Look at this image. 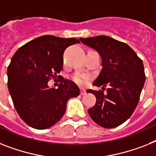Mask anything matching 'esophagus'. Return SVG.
<instances>
[{"label": "esophagus", "mask_w": 156, "mask_h": 156, "mask_svg": "<svg viewBox=\"0 0 156 156\" xmlns=\"http://www.w3.org/2000/svg\"><path fill=\"white\" fill-rule=\"evenodd\" d=\"M86 94V91L84 89H80V95L81 96H84Z\"/></svg>", "instance_id": "esophagus-1"}]
</instances>
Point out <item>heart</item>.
<instances>
[{"label":"heart","mask_w":156,"mask_h":156,"mask_svg":"<svg viewBox=\"0 0 156 156\" xmlns=\"http://www.w3.org/2000/svg\"><path fill=\"white\" fill-rule=\"evenodd\" d=\"M72 79L74 82H76L80 85H84L88 80V76L85 75V74H81V73H76V74L73 76Z\"/></svg>","instance_id":"b5f03b06"}]
</instances>
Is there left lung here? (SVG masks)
<instances>
[{
	"mask_svg": "<svg viewBox=\"0 0 156 156\" xmlns=\"http://www.w3.org/2000/svg\"><path fill=\"white\" fill-rule=\"evenodd\" d=\"M86 45L96 49L102 59V69L93 85L102 90L88 89L96 103L87 110L95 123L105 128L118 127L136 109L145 82L142 60L127 44L110 37L97 36L80 38ZM109 86L106 94L104 87Z\"/></svg>",
	"mask_w": 156,
	"mask_h": 156,
	"instance_id": "obj_1",
	"label": "left lung"
}]
</instances>
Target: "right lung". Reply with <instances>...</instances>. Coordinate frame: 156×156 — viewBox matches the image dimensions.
<instances>
[{
	"label": "right lung",
	"instance_id": "obj_1",
	"mask_svg": "<svg viewBox=\"0 0 156 156\" xmlns=\"http://www.w3.org/2000/svg\"><path fill=\"white\" fill-rule=\"evenodd\" d=\"M77 43L75 38L41 36L21 46L12 58L8 88L18 115L30 127L53 126L64 115L69 99L80 95L78 86L62 76L58 88L48 86L62 70L64 50Z\"/></svg>",
	"mask_w": 156,
	"mask_h": 156
}]
</instances>
